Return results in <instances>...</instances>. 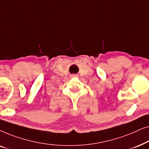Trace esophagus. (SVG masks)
<instances>
[{"mask_svg": "<svg viewBox=\"0 0 149 149\" xmlns=\"http://www.w3.org/2000/svg\"><path fill=\"white\" fill-rule=\"evenodd\" d=\"M70 77H78V75L76 74H72L70 75Z\"/></svg>", "mask_w": 149, "mask_h": 149, "instance_id": "esophagus-1", "label": "esophagus"}]
</instances>
